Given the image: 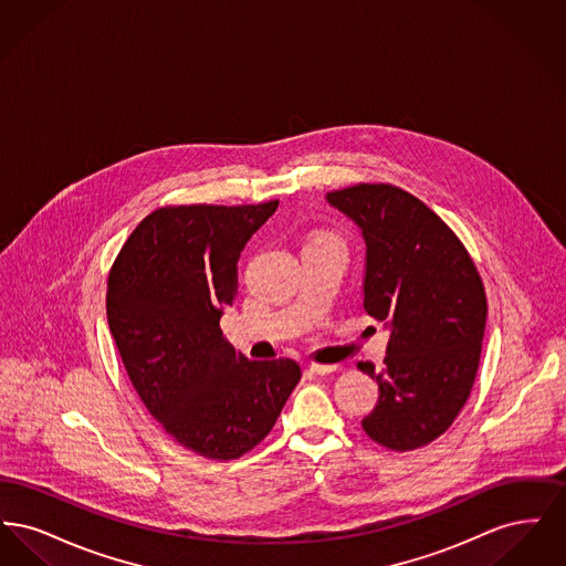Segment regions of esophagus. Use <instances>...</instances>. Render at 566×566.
Instances as JSON below:
<instances>
[{"label":"esophagus","instance_id":"esophagus-1","mask_svg":"<svg viewBox=\"0 0 566 566\" xmlns=\"http://www.w3.org/2000/svg\"><path fill=\"white\" fill-rule=\"evenodd\" d=\"M337 367L335 365H318V363H312L310 367H307V371H312V374H316V376H328V374H333Z\"/></svg>","mask_w":566,"mask_h":566}]
</instances>
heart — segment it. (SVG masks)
I'll list each match as a JSON object with an SVG mask.
<instances>
[{"label":"heart","mask_w":566,"mask_h":566,"mask_svg":"<svg viewBox=\"0 0 566 566\" xmlns=\"http://www.w3.org/2000/svg\"><path fill=\"white\" fill-rule=\"evenodd\" d=\"M318 238H331V235H318Z\"/></svg>","instance_id":"obj_1"}]
</instances>
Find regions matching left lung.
Segmentation results:
<instances>
[{"mask_svg":"<svg viewBox=\"0 0 566 566\" xmlns=\"http://www.w3.org/2000/svg\"><path fill=\"white\" fill-rule=\"evenodd\" d=\"M326 201L352 218L367 243L365 312L390 326L381 371L358 369L379 388L365 432L409 452L448 431L467 403L484 342V282L457 233L411 192L354 185Z\"/></svg>","mask_w":566,"mask_h":566,"instance_id":"left-lung-1","label":"left lung"}]
</instances>
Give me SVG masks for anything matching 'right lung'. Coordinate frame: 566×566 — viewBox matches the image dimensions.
<instances>
[{"mask_svg": "<svg viewBox=\"0 0 566 566\" xmlns=\"http://www.w3.org/2000/svg\"><path fill=\"white\" fill-rule=\"evenodd\" d=\"M275 208L277 199L165 206L135 227L109 270V333L135 392L199 457L256 448L301 379L295 360H248L220 328L243 245Z\"/></svg>", "mask_w": 566, "mask_h": 566, "instance_id": "right-lung-1", "label": "right lung"}]
</instances>
